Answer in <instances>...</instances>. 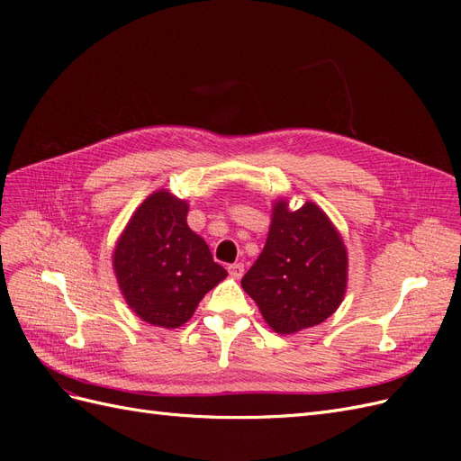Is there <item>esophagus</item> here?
Instances as JSON below:
<instances>
[{
  "mask_svg": "<svg viewBox=\"0 0 461 461\" xmlns=\"http://www.w3.org/2000/svg\"><path fill=\"white\" fill-rule=\"evenodd\" d=\"M227 269H229L230 276H234V278H240V276L244 275V263H230Z\"/></svg>",
  "mask_w": 461,
  "mask_h": 461,
  "instance_id": "34e87169",
  "label": "esophagus"
}]
</instances>
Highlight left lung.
<instances>
[{"instance_id":"8db88e82","label":"left lung","mask_w":461,"mask_h":461,"mask_svg":"<svg viewBox=\"0 0 461 461\" xmlns=\"http://www.w3.org/2000/svg\"><path fill=\"white\" fill-rule=\"evenodd\" d=\"M348 285V252L340 232L313 202L292 212L273 205L263 252L242 276L248 292L278 334L323 323L339 310Z\"/></svg>"}]
</instances>
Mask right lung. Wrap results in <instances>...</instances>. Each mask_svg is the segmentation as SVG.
Returning <instances> with one entry per match:
<instances>
[{
    "label": "right lung",
    "instance_id": "add662e5",
    "mask_svg": "<svg viewBox=\"0 0 461 461\" xmlns=\"http://www.w3.org/2000/svg\"><path fill=\"white\" fill-rule=\"evenodd\" d=\"M188 203L158 190L136 209L113 252V269L129 308L149 325L178 329L227 271L213 261L188 222Z\"/></svg>",
    "mask_w": 461,
    "mask_h": 461
}]
</instances>
